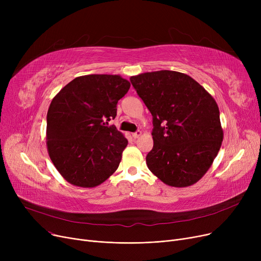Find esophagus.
<instances>
[{
  "instance_id": "obj_1",
  "label": "esophagus",
  "mask_w": 261,
  "mask_h": 261,
  "mask_svg": "<svg viewBox=\"0 0 261 261\" xmlns=\"http://www.w3.org/2000/svg\"><path fill=\"white\" fill-rule=\"evenodd\" d=\"M142 135V131H136V132H134V133H132V136L134 139H138V138H140V136Z\"/></svg>"
}]
</instances>
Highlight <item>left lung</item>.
<instances>
[{
    "mask_svg": "<svg viewBox=\"0 0 261 261\" xmlns=\"http://www.w3.org/2000/svg\"><path fill=\"white\" fill-rule=\"evenodd\" d=\"M152 115L149 170L169 186L187 187L207 172L220 150L223 130L213 96L190 76L174 71L130 78Z\"/></svg>",
    "mask_w": 261,
    "mask_h": 261,
    "instance_id": "obj_1",
    "label": "left lung"
}]
</instances>
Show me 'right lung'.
I'll list each match as a JSON object with an SVG mask.
<instances>
[{"label":"right lung","instance_id":"right-lung-1","mask_svg":"<svg viewBox=\"0 0 261 261\" xmlns=\"http://www.w3.org/2000/svg\"><path fill=\"white\" fill-rule=\"evenodd\" d=\"M130 89L119 75L93 74L73 79L53 98L47 111L46 145L53 164L72 185L92 188L111 176L128 141L106 123Z\"/></svg>","mask_w":261,"mask_h":261}]
</instances>
